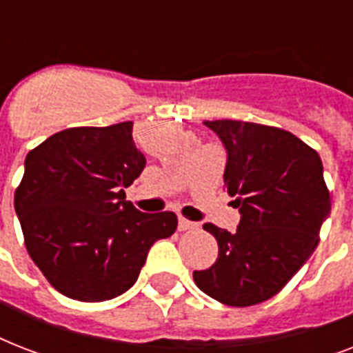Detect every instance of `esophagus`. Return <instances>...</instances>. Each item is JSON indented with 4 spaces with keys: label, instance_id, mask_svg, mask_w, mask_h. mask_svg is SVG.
I'll use <instances>...</instances> for the list:
<instances>
[{
    "label": "esophagus",
    "instance_id": "esophagus-1",
    "mask_svg": "<svg viewBox=\"0 0 353 353\" xmlns=\"http://www.w3.org/2000/svg\"><path fill=\"white\" fill-rule=\"evenodd\" d=\"M196 223H194V221H190V220H187V218H179V221H177V229H179V231H190V229H196Z\"/></svg>",
    "mask_w": 353,
    "mask_h": 353
}]
</instances>
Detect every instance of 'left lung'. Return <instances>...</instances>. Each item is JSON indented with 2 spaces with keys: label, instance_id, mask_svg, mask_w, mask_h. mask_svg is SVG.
<instances>
[{
  "label": "left lung",
  "instance_id": "1",
  "mask_svg": "<svg viewBox=\"0 0 353 353\" xmlns=\"http://www.w3.org/2000/svg\"><path fill=\"white\" fill-rule=\"evenodd\" d=\"M205 126L225 144L223 179L241 220L236 232L205 223L220 251L194 282L221 304L254 306L282 291L317 247L332 207L323 161L282 128L231 119Z\"/></svg>",
  "mask_w": 353,
  "mask_h": 353
}]
</instances>
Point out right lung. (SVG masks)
Here are the masks:
<instances>
[{"mask_svg": "<svg viewBox=\"0 0 353 353\" xmlns=\"http://www.w3.org/2000/svg\"><path fill=\"white\" fill-rule=\"evenodd\" d=\"M133 122L54 133L27 154L14 209L25 247L49 284L82 302L115 299L135 284L150 247L176 232L174 212L146 214L124 188L146 159Z\"/></svg>", "mask_w": 353, "mask_h": 353, "instance_id": "obj_1", "label": "right lung"}]
</instances>
